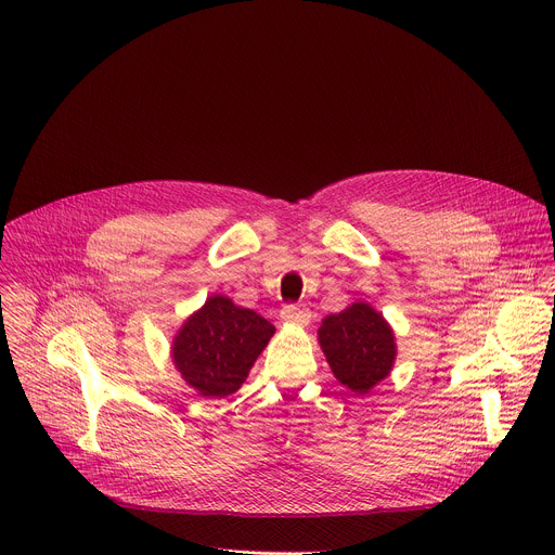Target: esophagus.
<instances>
[{
  "label": "esophagus",
  "mask_w": 555,
  "mask_h": 555,
  "mask_svg": "<svg viewBox=\"0 0 555 555\" xmlns=\"http://www.w3.org/2000/svg\"><path fill=\"white\" fill-rule=\"evenodd\" d=\"M311 319V313L305 305H285L281 309V321L289 325H307Z\"/></svg>",
  "instance_id": "obj_1"
}]
</instances>
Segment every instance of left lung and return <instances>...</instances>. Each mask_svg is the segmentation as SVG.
<instances>
[{"label":"left lung","instance_id":"obj_1","mask_svg":"<svg viewBox=\"0 0 555 555\" xmlns=\"http://www.w3.org/2000/svg\"><path fill=\"white\" fill-rule=\"evenodd\" d=\"M319 343L336 379L358 395L369 392L390 373L398 353L392 330L369 302H353L327 315Z\"/></svg>","mask_w":555,"mask_h":555}]
</instances>
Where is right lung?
Returning <instances> with one entry per match:
<instances>
[{
    "label": "right lung",
    "instance_id": "right-lung-1",
    "mask_svg": "<svg viewBox=\"0 0 555 555\" xmlns=\"http://www.w3.org/2000/svg\"><path fill=\"white\" fill-rule=\"evenodd\" d=\"M274 325L225 296H210L173 340V362L189 386L204 398H228L246 382Z\"/></svg>",
    "mask_w": 555,
    "mask_h": 555
}]
</instances>
